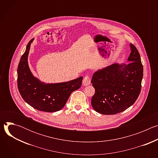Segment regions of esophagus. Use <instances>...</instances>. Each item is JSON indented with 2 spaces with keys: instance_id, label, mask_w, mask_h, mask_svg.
Wrapping results in <instances>:
<instances>
[{
  "instance_id": "1",
  "label": "esophagus",
  "mask_w": 158,
  "mask_h": 158,
  "mask_svg": "<svg viewBox=\"0 0 158 158\" xmlns=\"http://www.w3.org/2000/svg\"><path fill=\"white\" fill-rule=\"evenodd\" d=\"M90 84H91V79H90L89 76H85L82 80V85L84 86H86L89 85Z\"/></svg>"
}]
</instances>
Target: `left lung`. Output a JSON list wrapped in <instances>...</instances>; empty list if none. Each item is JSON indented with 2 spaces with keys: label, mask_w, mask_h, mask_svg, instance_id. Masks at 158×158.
I'll list each match as a JSON object with an SVG mask.
<instances>
[{
  "label": "left lung",
  "mask_w": 158,
  "mask_h": 158,
  "mask_svg": "<svg viewBox=\"0 0 158 158\" xmlns=\"http://www.w3.org/2000/svg\"><path fill=\"white\" fill-rule=\"evenodd\" d=\"M130 48L129 63L112 64L93 74L95 94L91 104L99 113H119L132 106L140 94L143 66L136 48L132 44Z\"/></svg>",
  "instance_id": "1"
}]
</instances>
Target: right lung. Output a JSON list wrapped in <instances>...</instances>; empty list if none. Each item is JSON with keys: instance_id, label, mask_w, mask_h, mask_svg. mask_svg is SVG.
Segmentation results:
<instances>
[{"instance_id": "1", "label": "right lung", "mask_w": 158, "mask_h": 158, "mask_svg": "<svg viewBox=\"0 0 158 158\" xmlns=\"http://www.w3.org/2000/svg\"><path fill=\"white\" fill-rule=\"evenodd\" d=\"M31 39L22 56L17 68V85L23 99L35 109L44 112H56L65 106L71 94L79 89L82 77L67 82L45 83L35 77L28 64Z\"/></svg>"}]
</instances>
